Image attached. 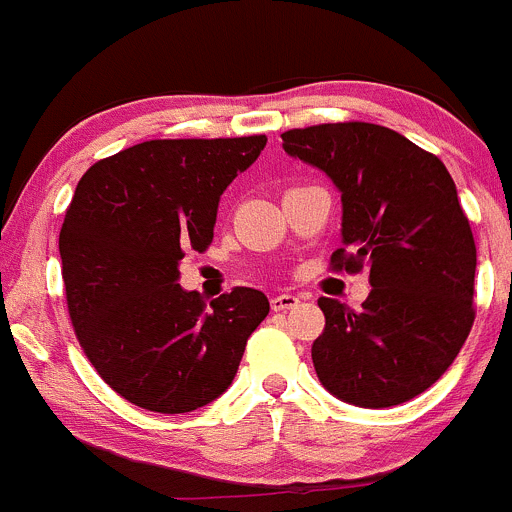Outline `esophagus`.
<instances>
[{
  "label": "esophagus",
  "instance_id": "esophagus-1",
  "mask_svg": "<svg viewBox=\"0 0 512 512\" xmlns=\"http://www.w3.org/2000/svg\"><path fill=\"white\" fill-rule=\"evenodd\" d=\"M298 296H293V293H278V296L271 298V308L273 311H291V308L298 306Z\"/></svg>",
  "mask_w": 512,
  "mask_h": 512
}]
</instances>
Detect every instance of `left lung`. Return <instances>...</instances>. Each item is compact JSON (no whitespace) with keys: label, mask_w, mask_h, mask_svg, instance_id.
<instances>
[{"label":"left lung","mask_w":512,"mask_h":512,"mask_svg":"<svg viewBox=\"0 0 512 512\" xmlns=\"http://www.w3.org/2000/svg\"><path fill=\"white\" fill-rule=\"evenodd\" d=\"M286 154L341 191L331 268H366L361 311L318 298L326 328L311 358L328 393L391 408L433 386L475 321V241L448 169L398 131L366 121L283 131Z\"/></svg>","instance_id":"obj_1"}]
</instances>
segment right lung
<instances>
[{
    "label": "right lung",
    "mask_w": 512,
    "mask_h": 512,
    "mask_svg": "<svg viewBox=\"0 0 512 512\" xmlns=\"http://www.w3.org/2000/svg\"><path fill=\"white\" fill-rule=\"evenodd\" d=\"M266 136L154 139L91 166L59 256L69 318L106 386L154 413H189L234 381L268 298L236 286L209 306L179 286L186 251H206L226 186Z\"/></svg>",
    "instance_id": "1"
}]
</instances>
